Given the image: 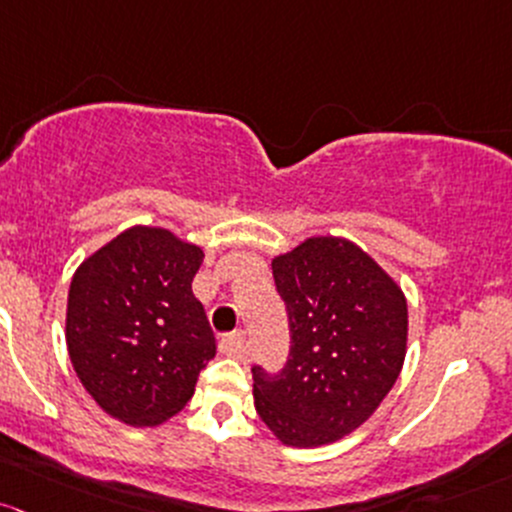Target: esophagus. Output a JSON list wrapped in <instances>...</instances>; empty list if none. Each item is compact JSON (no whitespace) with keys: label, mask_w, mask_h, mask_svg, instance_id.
Returning a JSON list of instances; mask_svg holds the SVG:
<instances>
[{"label":"esophagus","mask_w":512,"mask_h":512,"mask_svg":"<svg viewBox=\"0 0 512 512\" xmlns=\"http://www.w3.org/2000/svg\"><path fill=\"white\" fill-rule=\"evenodd\" d=\"M243 342H245V330H233V333L223 335L221 347L226 355H238V352L243 350Z\"/></svg>","instance_id":"esophagus-1"}]
</instances>
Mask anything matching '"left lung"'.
I'll use <instances>...</instances> for the list:
<instances>
[{"label":"left lung","mask_w":512,"mask_h":512,"mask_svg":"<svg viewBox=\"0 0 512 512\" xmlns=\"http://www.w3.org/2000/svg\"><path fill=\"white\" fill-rule=\"evenodd\" d=\"M289 316V359L252 367L255 408L284 445L318 447L357 430L401 374L408 308L372 257L311 238L272 262Z\"/></svg>","instance_id":"1"}]
</instances>
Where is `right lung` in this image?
I'll return each instance as SVG.
<instances>
[{
  "label": "right lung",
  "mask_w": 512,
  "mask_h": 512,
  "mask_svg": "<svg viewBox=\"0 0 512 512\" xmlns=\"http://www.w3.org/2000/svg\"><path fill=\"white\" fill-rule=\"evenodd\" d=\"M201 247L131 228L82 262L67 296L72 367L106 413L157 425L194 396L216 340L192 279Z\"/></svg>",
  "instance_id": "right-lung-1"
}]
</instances>
